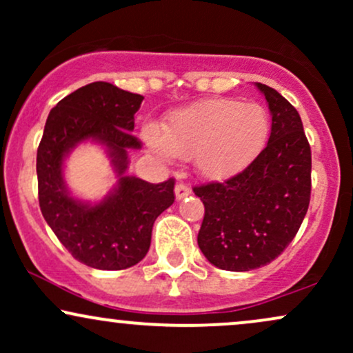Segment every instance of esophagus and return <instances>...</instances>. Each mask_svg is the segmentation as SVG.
<instances>
[{"label":"esophagus","mask_w":353,"mask_h":353,"mask_svg":"<svg viewBox=\"0 0 353 353\" xmlns=\"http://www.w3.org/2000/svg\"><path fill=\"white\" fill-rule=\"evenodd\" d=\"M174 192H176V199L182 201V199H185L188 196H190V192H192V190H190L188 184H182V182H181V184L176 185Z\"/></svg>","instance_id":"obj_1"}]
</instances>
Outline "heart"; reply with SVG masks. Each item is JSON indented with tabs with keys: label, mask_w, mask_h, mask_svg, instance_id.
Returning <instances> with one entry per match:
<instances>
[{
	"label": "heart",
	"mask_w": 353,
	"mask_h": 353,
	"mask_svg": "<svg viewBox=\"0 0 353 353\" xmlns=\"http://www.w3.org/2000/svg\"><path fill=\"white\" fill-rule=\"evenodd\" d=\"M270 136L269 111L257 103L205 99L176 109L164 129L144 128V139L164 159L192 157L208 181H225L245 171L264 151Z\"/></svg>",
	"instance_id": "heart-1"
}]
</instances>
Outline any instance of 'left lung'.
Listing matches in <instances>:
<instances>
[{
    "label": "left lung",
    "mask_w": 353,
    "mask_h": 353,
    "mask_svg": "<svg viewBox=\"0 0 353 353\" xmlns=\"http://www.w3.org/2000/svg\"><path fill=\"white\" fill-rule=\"evenodd\" d=\"M272 116L269 143L245 171L194 188L204 204L197 244L212 265L247 272L279 257L301 228L310 202L312 154L297 109L255 83Z\"/></svg>",
    "instance_id": "1"
}]
</instances>
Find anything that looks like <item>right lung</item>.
<instances>
[{"label":"right lung","mask_w":353,"mask_h":353,"mask_svg":"<svg viewBox=\"0 0 353 353\" xmlns=\"http://www.w3.org/2000/svg\"><path fill=\"white\" fill-rule=\"evenodd\" d=\"M143 99L98 81L61 99L44 125L36 156L39 208L61 244L92 269L121 270L143 261L154 221L174 202V179L151 184L125 174L128 152L141 149L131 132ZM88 140L105 148L118 179L99 203L74 198L63 179L65 157Z\"/></svg>","instance_id":"1"}]
</instances>
